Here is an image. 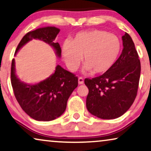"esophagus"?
Listing matches in <instances>:
<instances>
[{
  "label": "esophagus",
  "mask_w": 151,
  "mask_h": 151,
  "mask_svg": "<svg viewBox=\"0 0 151 151\" xmlns=\"http://www.w3.org/2000/svg\"><path fill=\"white\" fill-rule=\"evenodd\" d=\"M83 83H84L83 78H81V77L78 78V84H82Z\"/></svg>",
  "instance_id": "esophagus-1"
}]
</instances>
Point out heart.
I'll return each mask as SVG.
<instances>
[{
    "mask_svg": "<svg viewBox=\"0 0 151 151\" xmlns=\"http://www.w3.org/2000/svg\"><path fill=\"white\" fill-rule=\"evenodd\" d=\"M121 49V41L116 35L94 29L76 34L71 42H64L62 53L70 71L77 70L82 56V72L101 74L115 65Z\"/></svg>",
    "mask_w": 151,
    "mask_h": 151,
    "instance_id": "b5f03b06",
    "label": "heart"
}]
</instances>
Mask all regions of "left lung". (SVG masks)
<instances>
[{"label":"left lung","mask_w":151,"mask_h":151,"mask_svg":"<svg viewBox=\"0 0 151 151\" xmlns=\"http://www.w3.org/2000/svg\"><path fill=\"white\" fill-rule=\"evenodd\" d=\"M123 49L112 68L102 76L84 80L88 88L86 105L88 112L104 119H115L129 110L139 85L141 65L131 37H122Z\"/></svg>","instance_id":"obj_1"}]
</instances>
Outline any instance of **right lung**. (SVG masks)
<instances>
[{"label":"right lung","instance_id":"right-lung-1","mask_svg":"<svg viewBox=\"0 0 151 151\" xmlns=\"http://www.w3.org/2000/svg\"><path fill=\"white\" fill-rule=\"evenodd\" d=\"M60 32L55 27H45L24 35L16 48L14 55L33 39L42 40L53 49L58 58L61 57V48L54 40ZM15 60H12L11 82L14 95L24 112L37 121H51L65 112L68 99L78 86V78L71 72L57 65L54 73L42 81L27 84L16 74Z\"/></svg>","mask_w":151,"mask_h":151}]
</instances>
